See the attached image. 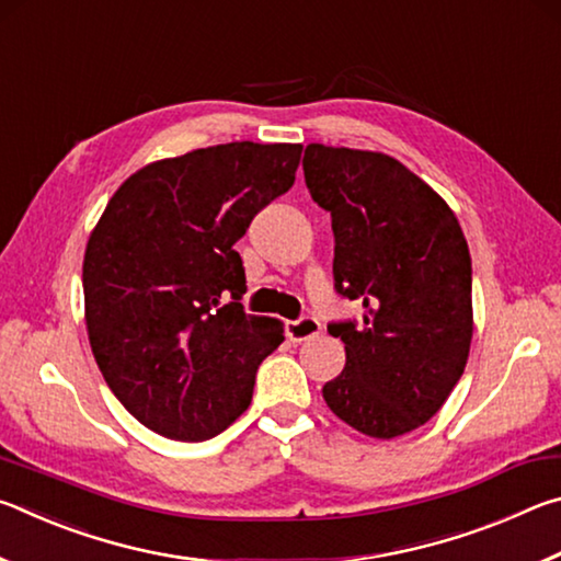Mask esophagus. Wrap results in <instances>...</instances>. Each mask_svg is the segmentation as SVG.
Returning a JSON list of instances; mask_svg holds the SVG:
<instances>
[{"label":"esophagus","mask_w":561,"mask_h":561,"mask_svg":"<svg viewBox=\"0 0 561 561\" xmlns=\"http://www.w3.org/2000/svg\"><path fill=\"white\" fill-rule=\"evenodd\" d=\"M321 331V321L314 317H299L297 321H289L287 324V334L291 341H309L319 336Z\"/></svg>","instance_id":"esophagus-1"}]
</instances>
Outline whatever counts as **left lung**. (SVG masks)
<instances>
[{"label": "left lung", "instance_id": "8db88e82", "mask_svg": "<svg viewBox=\"0 0 561 561\" xmlns=\"http://www.w3.org/2000/svg\"><path fill=\"white\" fill-rule=\"evenodd\" d=\"M304 180L331 215L334 289L364 321H334L346 366L327 405L371 438L411 433L440 411L468 364L472 267L458 217L403 163L311 144Z\"/></svg>", "mask_w": 561, "mask_h": 561}]
</instances>
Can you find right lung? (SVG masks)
<instances>
[{
  "instance_id": "right-lung-1",
  "label": "right lung",
  "mask_w": 561,
  "mask_h": 561,
  "mask_svg": "<svg viewBox=\"0 0 561 561\" xmlns=\"http://www.w3.org/2000/svg\"><path fill=\"white\" fill-rule=\"evenodd\" d=\"M299 158L301 146L242 140L158 160L116 190L91 232V351L113 396L153 433L207 440L250 405L284 329L244 314L234 242L294 185Z\"/></svg>"
}]
</instances>
